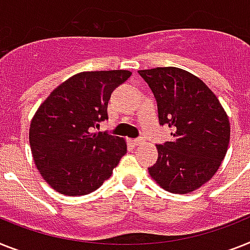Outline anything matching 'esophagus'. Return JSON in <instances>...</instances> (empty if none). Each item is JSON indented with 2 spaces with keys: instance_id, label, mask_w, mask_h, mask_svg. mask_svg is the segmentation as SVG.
I'll use <instances>...</instances> for the list:
<instances>
[{
  "instance_id": "1",
  "label": "esophagus",
  "mask_w": 250,
  "mask_h": 250,
  "mask_svg": "<svg viewBox=\"0 0 250 250\" xmlns=\"http://www.w3.org/2000/svg\"><path fill=\"white\" fill-rule=\"evenodd\" d=\"M133 143L135 144V146H142V144H144V139L143 138H138V139H134Z\"/></svg>"
}]
</instances>
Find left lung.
<instances>
[{"label":"left lung","mask_w":250,"mask_h":250,"mask_svg":"<svg viewBox=\"0 0 250 250\" xmlns=\"http://www.w3.org/2000/svg\"><path fill=\"white\" fill-rule=\"evenodd\" d=\"M153 92L161 125L172 142L157 146L150 177L175 194L197 190L211 180L228 152L230 121L218 98L198 76L179 67L139 70Z\"/></svg>","instance_id":"left-lung-1"}]
</instances>
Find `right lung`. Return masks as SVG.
<instances>
[{
    "label": "right lung",
    "instance_id": "obj_1",
    "mask_svg": "<svg viewBox=\"0 0 250 250\" xmlns=\"http://www.w3.org/2000/svg\"><path fill=\"white\" fill-rule=\"evenodd\" d=\"M129 70L83 71L51 92L29 129L33 160L49 187L61 194L92 193L112 175L126 153V140L93 133L107 119L111 93Z\"/></svg>",
    "mask_w": 250,
    "mask_h": 250
}]
</instances>
